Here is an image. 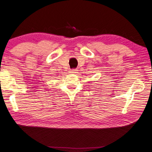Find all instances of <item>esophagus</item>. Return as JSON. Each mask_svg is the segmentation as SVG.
I'll return each mask as SVG.
<instances>
[{
	"mask_svg": "<svg viewBox=\"0 0 152 152\" xmlns=\"http://www.w3.org/2000/svg\"><path fill=\"white\" fill-rule=\"evenodd\" d=\"M77 71H78L77 69H71L70 73H73V74H75V73H77Z\"/></svg>",
	"mask_w": 152,
	"mask_h": 152,
	"instance_id": "esophagus-1",
	"label": "esophagus"
}]
</instances>
